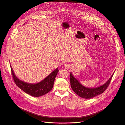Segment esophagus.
Returning a JSON list of instances; mask_svg holds the SVG:
<instances>
[{"mask_svg": "<svg viewBox=\"0 0 125 125\" xmlns=\"http://www.w3.org/2000/svg\"><path fill=\"white\" fill-rule=\"evenodd\" d=\"M65 68L67 69V70H68V69H69L70 68H71V66H70V65H69V64H67V65H65Z\"/></svg>", "mask_w": 125, "mask_h": 125, "instance_id": "1", "label": "esophagus"}]
</instances>
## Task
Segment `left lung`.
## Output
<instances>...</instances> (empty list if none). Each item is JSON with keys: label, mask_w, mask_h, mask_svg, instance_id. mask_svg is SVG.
<instances>
[{"label": "left lung", "mask_w": 125, "mask_h": 125, "mask_svg": "<svg viewBox=\"0 0 125 125\" xmlns=\"http://www.w3.org/2000/svg\"><path fill=\"white\" fill-rule=\"evenodd\" d=\"M113 74L108 79V80L104 84L99 87H96L95 88H89L81 84L80 82L76 78H74L72 73H70V79L71 87L73 91L79 96L86 99H91L93 97L100 95L105 91L110 83Z\"/></svg>", "instance_id": "left-lung-1"}]
</instances>
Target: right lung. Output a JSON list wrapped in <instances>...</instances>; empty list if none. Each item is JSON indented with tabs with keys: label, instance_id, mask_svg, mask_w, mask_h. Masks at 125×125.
I'll return each instance as SVG.
<instances>
[{
	"label": "right lung",
	"instance_id": "1",
	"mask_svg": "<svg viewBox=\"0 0 125 125\" xmlns=\"http://www.w3.org/2000/svg\"><path fill=\"white\" fill-rule=\"evenodd\" d=\"M11 73L15 83L21 90L29 95L34 97H39L48 93L52 89L55 79L58 73V68L54 70L42 81L37 83H29L19 79L14 74L11 67Z\"/></svg>",
	"mask_w": 125,
	"mask_h": 125
}]
</instances>
